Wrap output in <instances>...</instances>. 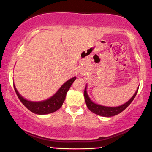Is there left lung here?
<instances>
[{"label": "left lung", "mask_w": 152, "mask_h": 152, "mask_svg": "<svg viewBox=\"0 0 152 152\" xmlns=\"http://www.w3.org/2000/svg\"><path fill=\"white\" fill-rule=\"evenodd\" d=\"M138 89H139V88H138ZM138 89L136 91L135 94H134L133 96H132L128 102L119 106H116V107H109V106L99 105V104L94 103L91 100L89 96H88V95L87 94L86 87H85L83 95H84L85 102H86L87 107H88V109H89L91 111H92L94 114L99 115V116H105V117H110V116H116V115L121 113V111H123L125 109H126L127 106L129 105L132 102V101L134 100V98H135L136 95H137L138 92Z\"/></svg>", "instance_id": "obj_1"}]
</instances>
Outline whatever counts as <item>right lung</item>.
Segmentation results:
<instances>
[{
	"instance_id": "obj_1",
	"label": "right lung",
	"mask_w": 152,
	"mask_h": 152,
	"mask_svg": "<svg viewBox=\"0 0 152 152\" xmlns=\"http://www.w3.org/2000/svg\"><path fill=\"white\" fill-rule=\"evenodd\" d=\"M76 78V77H74L65 82L53 96L42 102H31V101L26 100L20 95V94L15 88V85H13V86H14L15 91L18 99H20L22 104L28 109L30 110L31 112L36 114H48L57 111L61 107L63 103L66 99V94Z\"/></svg>"
}]
</instances>
